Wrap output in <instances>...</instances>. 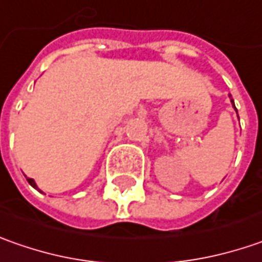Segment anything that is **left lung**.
Wrapping results in <instances>:
<instances>
[{"instance_id": "left-lung-1", "label": "left lung", "mask_w": 262, "mask_h": 262, "mask_svg": "<svg viewBox=\"0 0 262 262\" xmlns=\"http://www.w3.org/2000/svg\"><path fill=\"white\" fill-rule=\"evenodd\" d=\"M232 105H233V108L236 110V107H234V102H233V99H232ZM236 113H237V110H236Z\"/></svg>"}]
</instances>
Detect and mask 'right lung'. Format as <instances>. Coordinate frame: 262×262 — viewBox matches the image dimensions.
Returning a JSON list of instances; mask_svg holds the SVG:
<instances>
[{"instance_id":"obj_1","label":"right lung","mask_w":262,"mask_h":262,"mask_svg":"<svg viewBox=\"0 0 262 262\" xmlns=\"http://www.w3.org/2000/svg\"><path fill=\"white\" fill-rule=\"evenodd\" d=\"M26 180L29 182V185L32 186V188H35V189H38V186H36V183H35V180L33 179H29V177H26Z\"/></svg>"}]
</instances>
